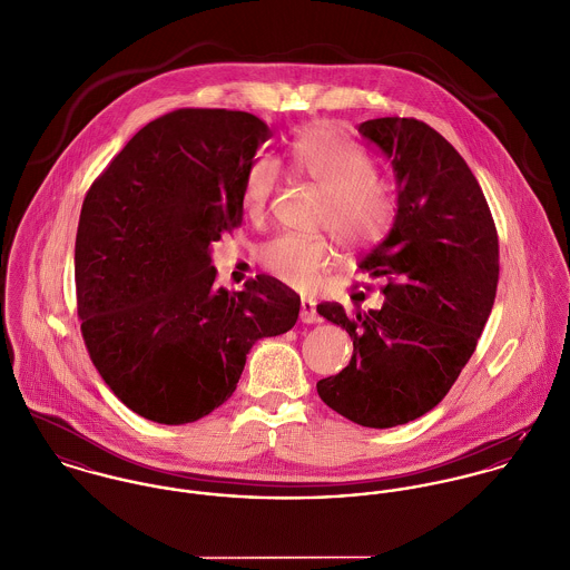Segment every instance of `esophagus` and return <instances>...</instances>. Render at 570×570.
Instances as JSON below:
<instances>
[{
    "label": "esophagus",
    "instance_id": "esophagus-1",
    "mask_svg": "<svg viewBox=\"0 0 570 570\" xmlns=\"http://www.w3.org/2000/svg\"><path fill=\"white\" fill-rule=\"evenodd\" d=\"M301 321L307 323V325L321 323V316H318V312H316V303H314V301H303V303H301Z\"/></svg>",
    "mask_w": 570,
    "mask_h": 570
}]
</instances>
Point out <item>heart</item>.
I'll return each instance as SVG.
<instances>
[{
    "label": "heart",
    "instance_id": "1",
    "mask_svg": "<svg viewBox=\"0 0 570 570\" xmlns=\"http://www.w3.org/2000/svg\"><path fill=\"white\" fill-rule=\"evenodd\" d=\"M289 168L325 195L323 226L351 249L382 239L393 224L397 195L389 179L375 173L373 158L331 125L303 129L287 149ZM278 164L267 156L249 164L244 179V208L249 219L265 217L278 188ZM263 267L296 289L318 285L333 261L325 239L281 235L261 247Z\"/></svg>",
    "mask_w": 570,
    "mask_h": 570
}]
</instances>
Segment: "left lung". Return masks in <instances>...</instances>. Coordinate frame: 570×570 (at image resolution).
I'll return each instance as SVG.
<instances>
[{
	"mask_svg": "<svg viewBox=\"0 0 570 570\" xmlns=\"http://www.w3.org/2000/svg\"><path fill=\"white\" fill-rule=\"evenodd\" d=\"M357 131L397 181L393 228L360 263L389 285L382 309L318 305L351 335L353 357L316 389L348 421L393 428L436 406L472 357L495 298L498 235L474 173L432 127L395 116Z\"/></svg>",
	"mask_w": 570,
	"mask_h": 570,
	"instance_id": "1",
	"label": "left lung"
}]
</instances>
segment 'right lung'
Masks as SVG:
<instances>
[{"instance_id": "obj_1", "label": "right lung", "mask_w": 570, "mask_h": 570, "mask_svg": "<svg viewBox=\"0 0 570 570\" xmlns=\"http://www.w3.org/2000/svg\"><path fill=\"white\" fill-rule=\"evenodd\" d=\"M269 138L247 111L177 109L142 127L85 195L82 340L114 395L149 421L210 414L254 342L298 321L301 296L272 276L215 287L210 247L242 224L245 173Z\"/></svg>"}]
</instances>
